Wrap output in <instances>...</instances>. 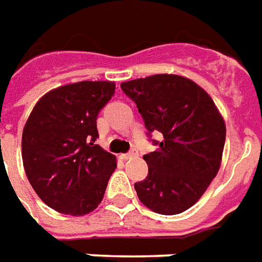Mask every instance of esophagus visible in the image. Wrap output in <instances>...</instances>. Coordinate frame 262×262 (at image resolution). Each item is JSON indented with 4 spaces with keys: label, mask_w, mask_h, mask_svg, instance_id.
I'll list each match as a JSON object with an SVG mask.
<instances>
[{
    "label": "esophagus",
    "mask_w": 262,
    "mask_h": 262,
    "mask_svg": "<svg viewBox=\"0 0 262 262\" xmlns=\"http://www.w3.org/2000/svg\"><path fill=\"white\" fill-rule=\"evenodd\" d=\"M136 156H137V151L132 150V151H129V152L123 154V156H122V158H123V160H130V158H133V157H136Z\"/></svg>",
    "instance_id": "1"
}]
</instances>
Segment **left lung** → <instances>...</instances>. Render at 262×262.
<instances>
[{
  "label": "left lung",
  "instance_id": "left-lung-1",
  "mask_svg": "<svg viewBox=\"0 0 262 262\" xmlns=\"http://www.w3.org/2000/svg\"><path fill=\"white\" fill-rule=\"evenodd\" d=\"M136 102L157 150L143 157L148 175L135 183L139 199L157 214L189 210L204 194L221 166L226 127L204 89L187 77L152 75L121 84Z\"/></svg>",
  "mask_w": 262,
  "mask_h": 262
}]
</instances>
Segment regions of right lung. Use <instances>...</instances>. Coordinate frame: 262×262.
I'll use <instances>...</instances> for the list:
<instances>
[{"label": "right lung", "instance_id": "right-lung-1", "mask_svg": "<svg viewBox=\"0 0 262 262\" xmlns=\"http://www.w3.org/2000/svg\"><path fill=\"white\" fill-rule=\"evenodd\" d=\"M115 93L114 82H79L40 98L22 135L30 185L48 207L79 216L96 210L116 158L96 144L97 116Z\"/></svg>", "mask_w": 262, "mask_h": 262}]
</instances>
